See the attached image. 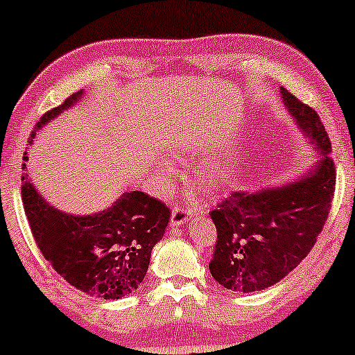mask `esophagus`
Here are the masks:
<instances>
[{
    "instance_id": "1",
    "label": "esophagus",
    "mask_w": 355,
    "mask_h": 355,
    "mask_svg": "<svg viewBox=\"0 0 355 355\" xmlns=\"http://www.w3.org/2000/svg\"><path fill=\"white\" fill-rule=\"evenodd\" d=\"M189 211L185 209H180V207H175L172 210V215H170V225L172 227H180L189 220Z\"/></svg>"
}]
</instances>
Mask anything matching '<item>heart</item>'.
Here are the masks:
<instances>
[{
    "instance_id": "obj_1",
    "label": "heart",
    "mask_w": 355,
    "mask_h": 355,
    "mask_svg": "<svg viewBox=\"0 0 355 355\" xmlns=\"http://www.w3.org/2000/svg\"><path fill=\"white\" fill-rule=\"evenodd\" d=\"M195 153V141L191 138H182V140L177 141V145L172 148V155L177 162H185L187 158L191 157ZM175 177H177V170L173 168L172 165L162 164L160 166L155 168V182H157L158 187L162 189H168L170 185L175 182ZM220 177H222V170L218 168V165L215 164H203L198 170V178H200L202 183L205 185H215L218 183Z\"/></svg>"
}]
</instances>
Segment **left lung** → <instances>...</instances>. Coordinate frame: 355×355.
<instances>
[{
	"instance_id": "left-lung-1",
	"label": "left lung",
	"mask_w": 355,
	"mask_h": 355,
	"mask_svg": "<svg viewBox=\"0 0 355 355\" xmlns=\"http://www.w3.org/2000/svg\"><path fill=\"white\" fill-rule=\"evenodd\" d=\"M288 115L317 153L300 177L259 190L234 191L210 217L217 245L210 274L232 292H259L291 274L324 229L336 190L331 140L319 115L280 87Z\"/></svg>"
}]
</instances>
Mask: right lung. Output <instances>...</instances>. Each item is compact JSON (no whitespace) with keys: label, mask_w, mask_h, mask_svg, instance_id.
Listing matches in <instances>:
<instances>
[{"label":"right lung","mask_w":355,"mask_h":355,"mask_svg":"<svg viewBox=\"0 0 355 355\" xmlns=\"http://www.w3.org/2000/svg\"><path fill=\"white\" fill-rule=\"evenodd\" d=\"M83 89L68 96L35 125L28 144L44 125L75 107ZM24 162L28 157H23ZM26 168V164H23ZM21 197L31 232L44 259L68 284L96 299L115 300L144 282L153 247L164 237L170 210L144 191H125L107 209L89 215L58 210L40 193L24 170Z\"/></svg>","instance_id":"add662e5"}]
</instances>
